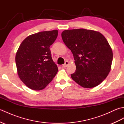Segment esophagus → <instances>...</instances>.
<instances>
[{
  "label": "esophagus",
  "mask_w": 124,
  "mask_h": 124,
  "mask_svg": "<svg viewBox=\"0 0 124 124\" xmlns=\"http://www.w3.org/2000/svg\"><path fill=\"white\" fill-rule=\"evenodd\" d=\"M69 62L68 61H65V63L63 65H62V68H66L68 65H69Z\"/></svg>",
  "instance_id": "obj_1"
}]
</instances>
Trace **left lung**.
I'll return each mask as SVG.
<instances>
[{"label":"left lung","instance_id":"left-lung-1","mask_svg":"<svg viewBox=\"0 0 124 124\" xmlns=\"http://www.w3.org/2000/svg\"><path fill=\"white\" fill-rule=\"evenodd\" d=\"M62 40L73 55L76 70L72 79L84 88L101 84L110 71L113 59L112 49L99 32L85 29L65 30Z\"/></svg>","mask_w":124,"mask_h":124}]
</instances>
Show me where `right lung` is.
<instances>
[{
  "instance_id": "1",
  "label": "right lung",
  "mask_w": 124,
  "mask_h": 124,
  "mask_svg": "<svg viewBox=\"0 0 124 124\" xmlns=\"http://www.w3.org/2000/svg\"><path fill=\"white\" fill-rule=\"evenodd\" d=\"M58 31H42L27 37L18 47L15 62L18 77L29 88L41 90L51 83L58 68L53 61L49 47Z\"/></svg>"
}]
</instances>
